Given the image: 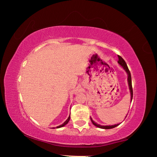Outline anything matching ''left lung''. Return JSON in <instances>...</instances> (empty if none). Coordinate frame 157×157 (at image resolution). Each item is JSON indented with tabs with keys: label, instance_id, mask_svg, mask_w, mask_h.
<instances>
[{
	"label": "left lung",
	"instance_id": "8db88e82",
	"mask_svg": "<svg viewBox=\"0 0 157 157\" xmlns=\"http://www.w3.org/2000/svg\"><path fill=\"white\" fill-rule=\"evenodd\" d=\"M118 63L119 64L123 67V68L125 69V71H126V73H128V84H129V90H130V93H131V101H132V98H133V89H132V77H131V73H130L128 67V65H127L125 61H124V59H123L121 56L118 55ZM132 102V101H131ZM90 120L92 123L94 124L95 126L98 127L99 128H101V129H112V128H114L115 127L118 126L119 124H116L114 125H101L99 124H97V123H95L94 121H93L92 119L90 117Z\"/></svg>",
	"mask_w": 157,
	"mask_h": 157
}]
</instances>
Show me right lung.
I'll list each match as a JSON object with an SVG mask.
<instances>
[{"label": "right lung", "mask_w": 157, "mask_h": 157, "mask_svg": "<svg viewBox=\"0 0 157 157\" xmlns=\"http://www.w3.org/2000/svg\"><path fill=\"white\" fill-rule=\"evenodd\" d=\"M69 119H70V115L69 116V117H68V119H67V120H66V121H65L64 123H63L62 125H59V126H57V127H56V128H62V127H63V126H64V125H65L67 124V123L69 122Z\"/></svg>", "instance_id": "right-lung-1"}]
</instances>
